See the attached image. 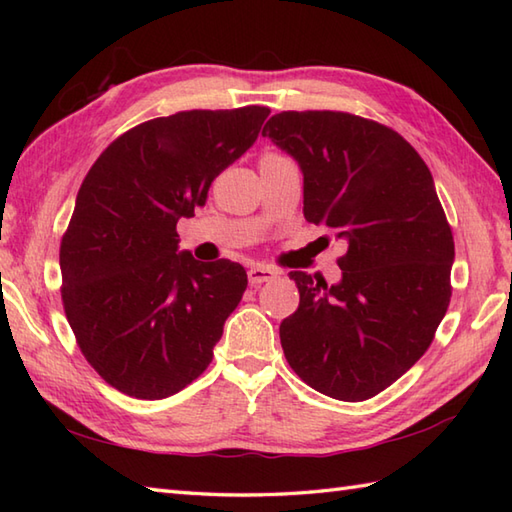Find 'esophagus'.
Returning a JSON list of instances; mask_svg holds the SVG:
<instances>
[{"label":"esophagus","instance_id":"1","mask_svg":"<svg viewBox=\"0 0 512 512\" xmlns=\"http://www.w3.org/2000/svg\"><path fill=\"white\" fill-rule=\"evenodd\" d=\"M277 273L273 268H266V266H253L248 270V281L250 286H262L266 281L273 279Z\"/></svg>","mask_w":512,"mask_h":512}]
</instances>
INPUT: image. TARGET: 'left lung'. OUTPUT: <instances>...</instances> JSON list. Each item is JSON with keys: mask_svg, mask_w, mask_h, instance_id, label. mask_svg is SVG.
<instances>
[{"mask_svg": "<svg viewBox=\"0 0 512 512\" xmlns=\"http://www.w3.org/2000/svg\"><path fill=\"white\" fill-rule=\"evenodd\" d=\"M262 136L299 162L303 217L347 246L339 284L290 273L286 361L325 396L372 398L427 352L451 301L453 233L431 171L394 129L347 112H281Z\"/></svg>", "mask_w": 512, "mask_h": 512, "instance_id": "left-lung-1", "label": "left lung"}]
</instances>
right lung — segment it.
<instances>
[{
  "instance_id": "add662e5",
  "label": "right lung",
  "mask_w": 512,
  "mask_h": 512,
  "mask_svg": "<svg viewBox=\"0 0 512 512\" xmlns=\"http://www.w3.org/2000/svg\"><path fill=\"white\" fill-rule=\"evenodd\" d=\"M268 114L246 105L151 118L85 176L61 237V299L85 361L123 394L167 398L209 367L246 270L178 253L176 224L204 206Z\"/></svg>"
}]
</instances>
